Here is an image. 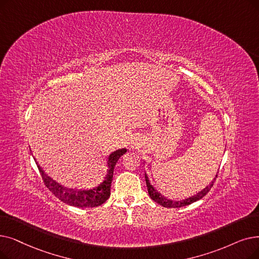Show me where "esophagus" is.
<instances>
[{"label": "esophagus", "instance_id": "esophagus-1", "mask_svg": "<svg viewBox=\"0 0 259 259\" xmlns=\"http://www.w3.org/2000/svg\"><path fill=\"white\" fill-rule=\"evenodd\" d=\"M140 140H138V139H133V141H132V143H131V147H133V148H138V147H140V142H139Z\"/></svg>", "mask_w": 259, "mask_h": 259}]
</instances>
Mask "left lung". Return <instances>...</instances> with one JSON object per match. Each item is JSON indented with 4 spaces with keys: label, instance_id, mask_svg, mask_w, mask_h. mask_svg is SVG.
I'll return each instance as SVG.
<instances>
[{
    "label": "left lung",
    "instance_id": "1",
    "mask_svg": "<svg viewBox=\"0 0 259 259\" xmlns=\"http://www.w3.org/2000/svg\"><path fill=\"white\" fill-rule=\"evenodd\" d=\"M218 177V175H216V177L213 178V180L211 181V183H209V185H207L204 189H202L200 193H198L197 195L193 196V197H189L185 200H180V201H172V200H168L167 198H165L164 196H162L157 190L151 185L150 181H149V178L147 176V174L145 172V180H146V184H147V188H148V194H149V197L154 201L156 202V203H159L160 205L164 206V207H182V206H186V205H189L194 203V202L200 200L203 198L209 190L210 188L212 187L213 185V182L216 181V178Z\"/></svg>",
    "mask_w": 259,
    "mask_h": 259
}]
</instances>
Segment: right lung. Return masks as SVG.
Masks as SVG:
<instances>
[{
    "label": "right lung",
    "mask_w": 259,
    "mask_h": 259,
    "mask_svg": "<svg viewBox=\"0 0 259 259\" xmlns=\"http://www.w3.org/2000/svg\"><path fill=\"white\" fill-rule=\"evenodd\" d=\"M127 152L126 148L118 149L114 152H112L108 157V174L104 181L100 183L97 187L92 189H74L67 188L48 177L44 171L41 169V167L38 165L40 175L43 179V182L46 186L51 190L52 194L61 200L64 203L76 206V207H95L102 205L103 203L109 199L110 197V188L112 183V178H113V171L116 162L119 157Z\"/></svg>",
    "instance_id": "obj_1"
}]
</instances>
